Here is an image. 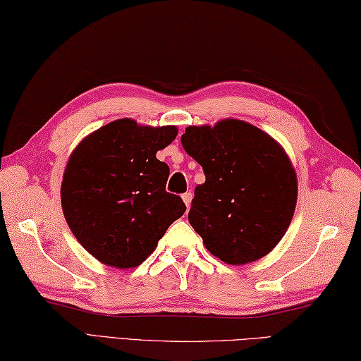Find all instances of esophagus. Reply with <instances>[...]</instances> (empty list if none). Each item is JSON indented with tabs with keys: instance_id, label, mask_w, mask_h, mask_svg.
<instances>
[{
	"instance_id": "1",
	"label": "esophagus",
	"mask_w": 361,
	"mask_h": 361,
	"mask_svg": "<svg viewBox=\"0 0 361 361\" xmlns=\"http://www.w3.org/2000/svg\"><path fill=\"white\" fill-rule=\"evenodd\" d=\"M191 200H193V195H191V191H187V193L182 195V201L185 202L187 207H190V205H191Z\"/></svg>"
}]
</instances>
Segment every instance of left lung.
Returning <instances> with one entry per match:
<instances>
[{"mask_svg":"<svg viewBox=\"0 0 361 361\" xmlns=\"http://www.w3.org/2000/svg\"><path fill=\"white\" fill-rule=\"evenodd\" d=\"M180 142L205 174L188 221L207 251L237 267L273 251L298 201L296 171L282 145L237 118L188 126Z\"/></svg>","mask_w":361,"mask_h":361,"instance_id":"obj_1","label":"left lung"}]
</instances>
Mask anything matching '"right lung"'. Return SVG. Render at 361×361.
<instances>
[{
  "label": "right lung",
  "mask_w": 361,
  "mask_h": 361,
  "mask_svg": "<svg viewBox=\"0 0 361 361\" xmlns=\"http://www.w3.org/2000/svg\"><path fill=\"white\" fill-rule=\"evenodd\" d=\"M176 135V126L121 118L73 149L61 185L63 216L98 262L118 269L138 267L183 215V201L165 191L170 168L156 157Z\"/></svg>",
  "instance_id": "right-lung-1"
}]
</instances>
